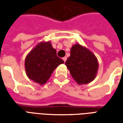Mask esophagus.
I'll use <instances>...</instances> for the list:
<instances>
[{"label":"esophagus","instance_id":"esophagus-1","mask_svg":"<svg viewBox=\"0 0 123 123\" xmlns=\"http://www.w3.org/2000/svg\"><path fill=\"white\" fill-rule=\"evenodd\" d=\"M67 56H64V57H63V58H62V60L64 61V62H66V61H67Z\"/></svg>","mask_w":123,"mask_h":123}]
</instances>
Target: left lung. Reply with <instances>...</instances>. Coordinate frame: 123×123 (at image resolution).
Here are the masks:
<instances>
[{
  "instance_id": "1",
  "label": "left lung",
  "mask_w": 123,
  "mask_h": 123,
  "mask_svg": "<svg viewBox=\"0 0 123 123\" xmlns=\"http://www.w3.org/2000/svg\"><path fill=\"white\" fill-rule=\"evenodd\" d=\"M65 65L78 85L92 82L97 76L99 64L97 57L84 46L76 43L70 50V56Z\"/></svg>"
}]
</instances>
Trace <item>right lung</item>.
Wrapping results in <instances>:
<instances>
[{
  "label": "right lung",
  "mask_w": 123,
  "mask_h": 123,
  "mask_svg": "<svg viewBox=\"0 0 123 123\" xmlns=\"http://www.w3.org/2000/svg\"><path fill=\"white\" fill-rule=\"evenodd\" d=\"M63 60L56 55V49L50 41H41L27 55L25 59V73L34 82L43 85Z\"/></svg>",
  "instance_id": "1"
}]
</instances>
